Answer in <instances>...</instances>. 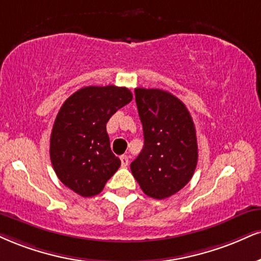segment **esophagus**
Listing matches in <instances>:
<instances>
[{"label":"esophagus","instance_id":"1","mask_svg":"<svg viewBox=\"0 0 261 261\" xmlns=\"http://www.w3.org/2000/svg\"><path fill=\"white\" fill-rule=\"evenodd\" d=\"M120 161H121V166L126 168V166L128 165V156L127 155H121Z\"/></svg>","mask_w":261,"mask_h":261}]
</instances>
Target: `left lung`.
<instances>
[{
    "mask_svg": "<svg viewBox=\"0 0 261 261\" xmlns=\"http://www.w3.org/2000/svg\"><path fill=\"white\" fill-rule=\"evenodd\" d=\"M144 144L130 168L147 196L164 199L184 188L198 162L196 128L186 106L170 92L135 89Z\"/></svg>",
    "mask_w": 261,
    "mask_h": 261,
    "instance_id": "8db88e82",
    "label": "left lung"
}]
</instances>
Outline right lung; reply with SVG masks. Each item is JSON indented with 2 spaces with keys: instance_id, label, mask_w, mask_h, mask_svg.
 Wrapping results in <instances>:
<instances>
[{
  "instance_id": "right-lung-1",
  "label": "right lung",
  "mask_w": 261,
  "mask_h": 261,
  "mask_svg": "<svg viewBox=\"0 0 261 261\" xmlns=\"http://www.w3.org/2000/svg\"><path fill=\"white\" fill-rule=\"evenodd\" d=\"M133 100L126 87L87 86L63 103L53 124L49 155L65 186L83 197H93L120 166L111 149L107 122Z\"/></svg>"
}]
</instances>
